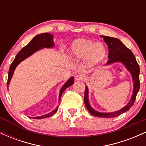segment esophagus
<instances>
[{
  "instance_id": "1",
  "label": "esophagus",
  "mask_w": 146,
  "mask_h": 146,
  "mask_svg": "<svg viewBox=\"0 0 146 146\" xmlns=\"http://www.w3.org/2000/svg\"><path fill=\"white\" fill-rule=\"evenodd\" d=\"M75 80H77V81H80V80H84L85 79V76L83 74H77L76 75H75Z\"/></svg>"
}]
</instances>
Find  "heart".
<instances>
[{"instance_id": "heart-1", "label": "heart", "mask_w": 146, "mask_h": 146, "mask_svg": "<svg viewBox=\"0 0 146 146\" xmlns=\"http://www.w3.org/2000/svg\"><path fill=\"white\" fill-rule=\"evenodd\" d=\"M70 56L78 60H85L88 66H94L103 62L107 56V48L103 43L86 38L75 40L70 46Z\"/></svg>"}]
</instances>
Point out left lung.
<instances>
[{
	"label": "left lung",
	"instance_id": "obj_1",
	"mask_svg": "<svg viewBox=\"0 0 146 146\" xmlns=\"http://www.w3.org/2000/svg\"><path fill=\"white\" fill-rule=\"evenodd\" d=\"M101 37L104 38V40L108 45V50H109L108 56L109 60L107 62L106 66L110 65L115 62L121 63L130 73L132 82H133V91H132V95L130 101L121 109L112 112V113H101L93 109L90 106L89 100H88V88L87 86H85L84 103L89 113L95 117L111 118V117L119 116L125 112L128 111L133 105L140 88V68L133 53L127 48L119 40L108 36H101Z\"/></svg>",
	"mask_w": 146,
	"mask_h": 146
}]
</instances>
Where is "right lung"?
I'll return each mask as SVG.
<instances>
[{
  "label": "right lung",
  "instance_id": "obj_1",
  "mask_svg": "<svg viewBox=\"0 0 146 146\" xmlns=\"http://www.w3.org/2000/svg\"><path fill=\"white\" fill-rule=\"evenodd\" d=\"M54 41H53V36L51 33H40V34L37 35L31 40V42L27 45L23 47L22 49L16 55V58L11 63V66L9 67V73H8V80H7V89L9 88V85L11 81V78H12L13 75H14V71L16 69V66L21 62L22 61L26 59V58H29L33 53H36V51H39L41 48H53L54 46ZM74 83V78L71 77L68 80L66 81V82L63 85L62 87L61 88L59 94V101L61 98L63 92L68 87L72 86ZM9 90V89H8ZM58 109V106L56 107L55 110L51 111V113L46 114V115H42L40 117H32L33 119H40L43 118H47L48 117H51L52 115H54L56 113L57 110Z\"/></svg>",
  "mask_w": 146,
  "mask_h": 146
}]
</instances>
